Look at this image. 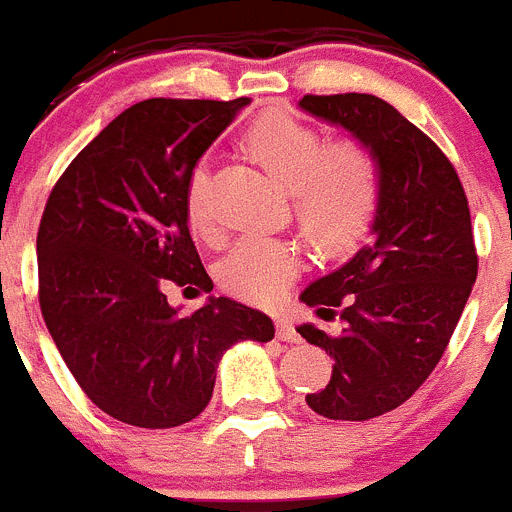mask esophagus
<instances>
[{"mask_svg": "<svg viewBox=\"0 0 512 512\" xmlns=\"http://www.w3.org/2000/svg\"><path fill=\"white\" fill-rule=\"evenodd\" d=\"M276 337H279V340H284V342H299V340H302V337H299V332L294 330V325H292V320H289V317H279V320H276Z\"/></svg>", "mask_w": 512, "mask_h": 512, "instance_id": "34e87169", "label": "esophagus"}]
</instances>
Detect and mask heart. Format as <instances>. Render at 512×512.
Returning a JSON list of instances; mask_svg holds the SVG:
<instances>
[{"mask_svg":"<svg viewBox=\"0 0 512 512\" xmlns=\"http://www.w3.org/2000/svg\"><path fill=\"white\" fill-rule=\"evenodd\" d=\"M261 162L294 190L299 223L325 246L353 241L368 223L378 198V170L358 142L327 147L314 126L289 114H266L251 131ZM208 162H198L187 182V220L203 238L218 236L208 203ZM302 271L299 248L287 238L243 236L218 264L225 287L243 299L271 304L287 294Z\"/></svg>","mask_w":512,"mask_h":512,"instance_id":"obj_1","label":"heart"}]
</instances>
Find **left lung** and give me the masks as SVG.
<instances>
[{
  "label": "left lung",
  "instance_id": "obj_1",
  "mask_svg": "<svg viewBox=\"0 0 512 512\" xmlns=\"http://www.w3.org/2000/svg\"><path fill=\"white\" fill-rule=\"evenodd\" d=\"M299 109L348 131L378 170L368 243L299 297L322 320L337 309L342 332L297 327L335 358L330 383L307 396L309 409L368 421L409 401L449 345L477 279L470 208L442 149L383 98L304 96Z\"/></svg>",
  "mask_w": 512,
  "mask_h": 512
}]
</instances>
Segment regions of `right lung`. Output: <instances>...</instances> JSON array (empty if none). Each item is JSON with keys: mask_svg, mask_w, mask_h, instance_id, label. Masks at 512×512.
I'll use <instances>...</instances> for the list:
<instances>
[{"mask_svg": "<svg viewBox=\"0 0 512 512\" xmlns=\"http://www.w3.org/2000/svg\"><path fill=\"white\" fill-rule=\"evenodd\" d=\"M251 98L134 103L70 162L37 231L40 309L55 348L103 414L172 429L203 414L231 345L274 322L228 297L192 314L164 287L213 289L187 228V182Z\"/></svg>", "mask_w": 512, "mask_h": 512, "instance_id": "add662e5", "label": "right lung"}]
</instances>
